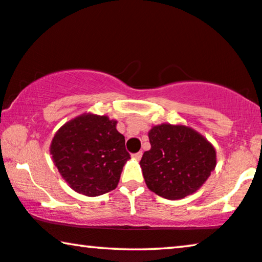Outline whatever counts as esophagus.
I'll list each match as a JSON object with an SVG mask.
<instances>
[{
    "label": "esophagus",
    "mask_w": 262,
    "mask_h": 262,
    "mask_svg": "<svg viewBox=\"0 0 262 262\" xmlns=\"http://www.w3.org/2000/svg\"><path fill=\"white\" fill-rule=\"evenodd\" d=\"M141 157H142V152H138V153H134V155H133V158L137 159V160H140Z\"/></svg>",
    "instance_id": "esophagus-1"
}]
</instances>
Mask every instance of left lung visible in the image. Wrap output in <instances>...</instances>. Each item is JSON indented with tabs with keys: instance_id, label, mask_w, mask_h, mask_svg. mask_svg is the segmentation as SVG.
Segmentation results:
<instances>
[{
	"instance_id": "8db88e82",
	"label": "left lung",
	"mask_w": 262,
	"mask_h": 262,
	"mask_svg": "<svg viewBox=\"0 0 262 262\" xmlns=\"http://www.w3.org/2000/svg\"><path fill=\"white\" fill-rule=\"evenodd\" d=\"M151 149L140 166L146 186L159 196L177 200L196 191L213 171L215 149L200 133L182 124L163 123L148 132Z\"/></svg>"
}]
</instances>
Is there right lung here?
<instances>
[{
  "label": "right lung",
  "instance_id": "1",
  "mask_svg": "<svg viewBox=\"0 0 262 262\" xmlns=\"http://www.w3.org/2000/svg\"><path fill=\"white\" fill-rule=\"evenodd\" d=\"M116 124L105 115L82 114L56 132L50 145L52 160L76 193L98 196L117 187L130 156Z\"/></svg>",
  "mask_w": 262,
  "mask_h": 262
}]
</instances>
